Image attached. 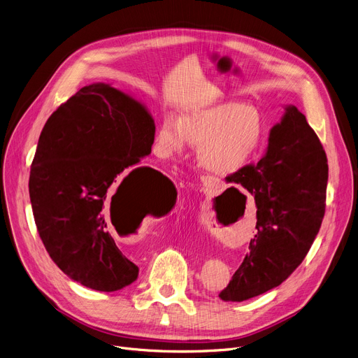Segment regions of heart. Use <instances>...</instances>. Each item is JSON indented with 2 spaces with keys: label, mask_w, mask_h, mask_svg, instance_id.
<instances>
[{
  "label": "heart",
  "mask_w": 358,
  "mask_h": 358,
  "mask_svg": "<svg viewBox=\"0 0 358 358\" xmlns=\"http://www.w3.org/2000/svg\"><path fill=\"white\" fill-rule=\"evenodd\" d=\"M264 138V121L255 108L237 101L198 107L178 118L166 114L155 136L162 159L182 155L187 141L198 145V162L218 176L233 175L253 159Z\"/></svg>",
  "instance_id": "b5f03b06"
}]
</instances>
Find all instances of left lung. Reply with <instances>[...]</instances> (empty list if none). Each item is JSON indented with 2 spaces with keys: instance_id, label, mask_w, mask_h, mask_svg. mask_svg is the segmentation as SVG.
<instances>
[{
  "instance_id": "left-lung-1",
  "label": "left lung",
  "mask_w": 358,
  "mask_h": 358,
  "mask_svg": "<svg viewBox=\"0 0 358 358\" xmlns=\"http://www.w3.org/2000/svg\"><path fill=\"white\" fill-rule=\"evenodd\" d=\"M255 196L257 233L228 286L225 302H243L279 286L303 262L325 214L328 163L305 115L286 105L266 155L229 176Z\"/></svg>"
}]
</instances>
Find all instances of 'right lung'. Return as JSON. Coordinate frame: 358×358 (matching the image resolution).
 Here are the masks:
<instances>
[{"label": "right lung", "instance_id": "add662e5", "mask_svg": "<svg viewBox=\"0 0 358 358\" xmlns=\"http://www.w3.org/2000/svg\"><path fill=\"white\" fill-rule=\"evenodd\" d=\"M156 125L144 103L110 83L83 87L49 117L31 163L29 192L38 236L72 280L99 292L131 285L138 267L113 238L122 220L162 217L175 186L138 166Z\"/></svg>", "mask_w": 358, "mask_h": 358}]
</instances>
